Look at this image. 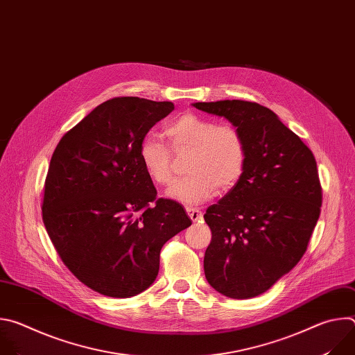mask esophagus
<instances>
[{
    "instance_id": "esophagus-1",
    "label": "esophagus",
    "mask_w": 355,
    "mask_h": 355,
    "mask_svg": "<svg viewBox=\"0 0 355 355\" xmlns=\"http://www.w3.org/2000/svg\"><path fill=\"white\" fill-rule=\"evenodd\" d=\"M185 211H187V214H188V216L191 218V220L195 223V222H199V220H202V212L199 211V209H196V208H191V207H187L185 208Z\"/></svg>"
}]
</instances>
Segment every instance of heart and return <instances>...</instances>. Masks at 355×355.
<instances>
[{"mask_svg":"<svg viewBox=\"0 0 355 355\" xmlns=\"http://www.w3.org/2000/svg\"><path fill=\"white\" fill-rule=\"evenodd\" d=\"M174 151L191 150L187 177L175 180L167 195L184 205H199L218 188L227 191L241 178L247 146L241 132L232 125H216L195 114H184L166 126ZM139 159L147 177L159 185L171 181V151L157 137L140 141Z\"/></svg>","mask_w":355,"mask_h":355,"instance_id":"heart-1","label":"heart"}]
</instances>
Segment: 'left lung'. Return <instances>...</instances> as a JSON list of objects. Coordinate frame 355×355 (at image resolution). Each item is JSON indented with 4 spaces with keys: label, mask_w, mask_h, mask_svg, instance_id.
<instances>
[{
    "label": "left lung",
    "mask_w": 355,
    "mask_h": 355,
    "mask_svg": "<svg viewBox=\"0 0 355 355\" xmlns=\"http://www.w3.org/2000/svg\"><path fill=\"white\" fill-rule=\"evenodd\" d=\"M193 107L226 118L247 146L241 178L204 215L212 232L205 277L225 296L254 297L305 254L322 207L316 160L297 135L257 103L226 99Z\"/></svg>",
    "instance_id": "8db88e82"
}]
</instances>
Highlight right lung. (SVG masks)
Wrapping results in <instances>:
<instances>
[{"instance_id":"obj_1","label":"right lung","mask_w":355,"mask_h":355,"mask_svg":"<svg viewBox=\"0 0 355 355\" xmlns=\"http://www.w3.org/2000/svg\"><path fill=\"white\" fill-rule=\"evenodd\" d=\"M174 110L137 96L105 101L59 141L44 180L42 219L58 254L92 291L130 297L155 282L167 240L191 226L157 198L139 146Z\"/></svg>"}]
</instances>
